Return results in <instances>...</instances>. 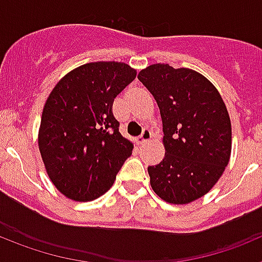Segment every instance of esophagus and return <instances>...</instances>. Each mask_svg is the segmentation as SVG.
<instances>
[{
  "instance_id": "esophagus-1",
  "label": "esophagus",
  "mask_w": 262,
  "mask_h": 262,
  "mask_svg": "<svg viewBox=\"0 0 262 262\" xmlns=\"http://www.w3.org/2000/svg\"><path fill=\"white\" fill-rule=\"evenodd\" d=\"M151 138H152L151 131H149V129L145 128L144 131H143L142 135H140L138 139H136V143H138V144L142 145V144H144V143H147L148 140H151Z\"/></svg>"
}]
</instances>
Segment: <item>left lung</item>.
Wrapping results in <instances>:
<instances>
[{
	"label": "left lung",
	"instance_id": "left-lung-1",
	"mask_svg": "<svg viewBox=\"0 0 262 262\" xmlns=\"http://www.w3.org/2000/svg\"><path fill=\"white\" fill-rule=\"evenodd\" d=\"M138 78L151 92L163 119L165 156L148 166L155 193L186 205L209 193L230 161L232 131L222 96L189 68L152 64Z\"/></svg>",
	"mask_w": 262,
	"mask_h": 262
}]
</instances>
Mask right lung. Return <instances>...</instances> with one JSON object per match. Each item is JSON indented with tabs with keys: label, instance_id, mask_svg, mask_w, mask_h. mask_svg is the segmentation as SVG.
<instances>
[{
	"label": "right lung",
	"instance_id": "right-lung-1",
	"mask_svg": "<svg viewBox=\"0 0 262 262\" xmlns=\"http://www.w3.org/2000/svg\"><path fill=\"white\" fill-rule=\"evenodd\" d=\"M135 77L124 62H88L67 73L48 96L39 151L50 180L69 200L88 202L105 194L133 154L113 102Z\"/></svg>",
	"mask_w": 262,
	"mask_h": 262
}]
</instances>
